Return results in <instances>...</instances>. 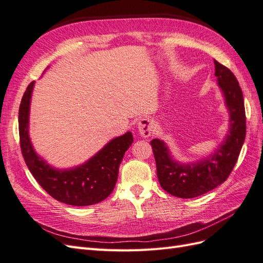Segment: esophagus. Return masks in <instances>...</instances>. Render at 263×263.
I'll return each mask as SVG.
<instances>
[{
    "label": "esophagus",
    "mask_w": 263,
    "mask_h": 263,
    "mask_svg": "<svg viewBox=\"0 0 263 263\" xmlns=\"http://www.w3.org/2000/svg\"><path fill=\"white\" fill-rule=\"evenodd\" d=\"M138 129H139V133L141 134V137H143V138L151 137V134L154 129L153 121H151L150 119H142L138 124Z\"/></svg>",
    "instance_id": "34e87169"
}]
</instances>
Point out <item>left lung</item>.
I'll return each instance as SVG.
<instances>
[{
	"instance_id": "obj_1",
	"label": "left lung",
	"mask_w": 263,
	"mask_h": 263,
	"mask_svg": "<svg viewBox=\"0 0 263 263\" xmlns=\"http://www.w3.org/2000/svg\"><path fill=\"white\" fill-rule=\"evenodd\" d=\"M214 66V74L230 112V130L219 149L199 162L182 164L173 160L162 141H151L159 182L174 197L196 198L223 183L237 163L245 142L246 110L241 87L237 78L227 66L215 60Z\"/></svg>"
}]
</instances>
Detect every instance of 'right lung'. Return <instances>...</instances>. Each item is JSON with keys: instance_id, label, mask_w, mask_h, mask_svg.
Returning <instances> with one entry per match:
<instances>
[{"instance_id": "right-lung-1", "label": "right lung", "mask_w": 263, "mask_h": 263, "mask_svg": "<svg viewBox=\"0 0 263 263\" xmlns=\"http://www.w3.org/2000/svg\"><path fill=\"white\" fill-rule=\"evenodd\" d=\"M34 81L23 94L18 109V133L22 156L32 176L50 196L65 204L84 206L99 203L117 183L121 161L133 142L131 132L110 141L83 165L55 170L36 156L29 138V110Z\"/></svg>"}]
</instances>
